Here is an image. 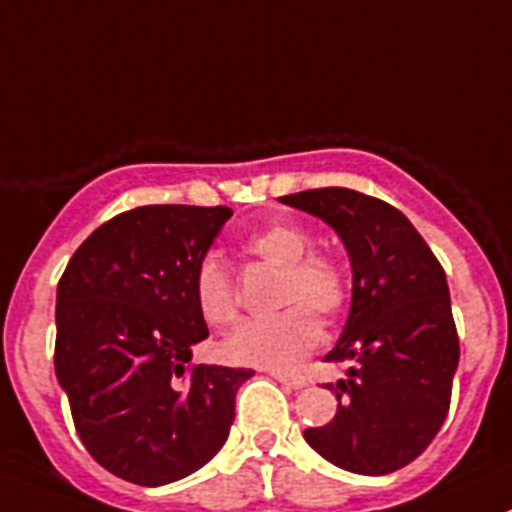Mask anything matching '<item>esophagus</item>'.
Returning a JSON list of instances; mask_svg holds the SVG:
<instances>
[{
  "label": "esophagus",
  "mask_w": 512,
  "mask_h": 512,
  "mask_svg": "<svg viewBox=\"0 0 512 512\" xmlns=\"http://www.w3.org/2000/svg\"><path fill=\"white\" fill-rule=\"evenodd\" d=\"M272 376H275L282 386H287V389H302V386L307 384V381H304V376L285 374V371H272Z\"/></svg>",
  "instance_id": "esophagus-1"
}]
</instances>
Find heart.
<instances>
[{
	"instance_id": "obj_1",
	"label": "heart",
	"mask_w": 512,
	"mask_h": 512,
	"mask_svg": "<svg viewBox=\"0 0 512 512\" xmlns=\"http://www.w3.org/2000/svg\"><path fill=\"white\" fill-rule=\"evenodd\" d=\"M257 260L282 270L280 304L275 319H250L223 342V354L232 364L260 369H292L319 344L322 329L317 317H337L347 302V275L334 260L307 255L309 237L299 227L270 225L245 242ZM195 302L205 322L225 327L235 322L237 299L230 272L215 257L200 262L195 272ZM295 307L292 308L291 304Z\"/></svg>"
}]
</instances>
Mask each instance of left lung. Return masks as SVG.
I'll list each match as a JSON object with an SVG mask.
<instances>
[{
    "label": "left lung",
    "instance_id": "obj_1",
    "mask_svg": "<svg viewBox=\"0 0 512 512\" xmlns=\"http://www.w3.org/2000/svg\"><path fill=\"white\" fill-rule=\"evenodd\" d=\"M327 223L352 265V307L324 359L347 361L337 414L304 441L359 476L409 466L436 438L451 404L458 334L446 272L416 227L394 205L349 188L280 198Z\"/></svg>",
    "mask_w": 512,
    "mask_h": 512
}]
</instances>
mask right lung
Segmentation results:
<instances>
[{"mask_svg": "<svg viewBox=\"0 0 512 512\" xmlns=\"http://www.w3.org/2000/svg\"><path fill=\"white\" fill-rule=\"evenodd\" d=\"M230 208L143 205L91 232L56 287L54 369L86 451L136 485L173 483L225 446L255 371L190 366L208 339L195 272Z\"/></svg>", "mask_w": 512, "mask_h": 512, "instance_id": "obj_1", "label": "right lung"}]
</instances>
